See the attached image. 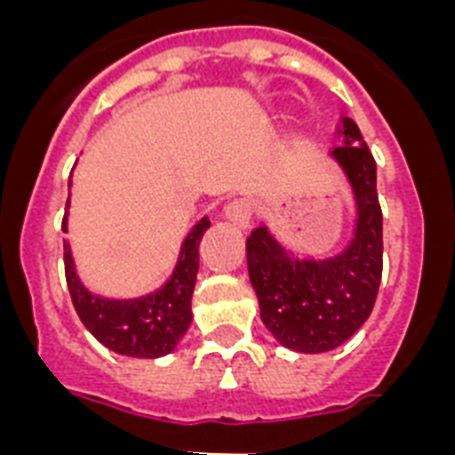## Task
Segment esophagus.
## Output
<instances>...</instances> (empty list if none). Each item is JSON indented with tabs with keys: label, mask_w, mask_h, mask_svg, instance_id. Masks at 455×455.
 Segmentation results:
<instances>
[{
	"label": "esophagus",
	"mask_w": 455,
	"mask_h": 455,
	"mask_svg": "<svg viewBox=\"0 0 455 455\" xmlns=\"http://www.w3.org/2000/svg\"><path fill=\"white\" fill-rule=\"evenodd\" d=\"M225 219L246 230V228H251L252 220V203L248 198L232 200V203L225 207Z\"/></svg>",
	"instance_id": "34e87169"
}]
</instances>
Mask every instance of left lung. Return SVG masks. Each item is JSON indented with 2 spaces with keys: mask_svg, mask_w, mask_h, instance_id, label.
I'll list each match as a JSON object with an SVG mask.
<instances>
[{
  "mask_svg": "<svg viewBox=\"0 0 455 455\" xmlns=\"http://www.w3.org/2000/svg\"><path fill=\"white\" fill-rule=\"evenodd\" d=\"M331 156L353 191L355 220L344 251L299 257L259 225L246 239L248 275L259 316L284 348L325 353L351 339L371 315L383 273V214L376 193V162L357 124L341 120Z\"/></svg>",
  "mask_w": 455,
  "mask_h": 455,
  "instance_id": "8db88e82",
  "label": "left lung"
}]
</instances>
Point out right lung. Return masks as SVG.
<instances>
[{
	"mask_svg": "<svg viewBox=\"0 0 455 455\" xmlns=\"http://www.w3.org/2000/svg\"><path fill=\"white\" fill-rule=\"evenodd\" d=\"M72 187V182H68ZM70 204V196H68ZM209 219L203 216L184 236L178 262L159 289L134 299H107L92 293L79 280L70 243L63 241L66 251V280L72 305L79 319L100 344L108 351L127 357H162L175 351L188 325H191V296L198 275V246ZM63 232H68V214L63 219Z\"/></svg>",
	"mask_w": 455,
	"mask_h": 455,
	"instance_id": "right-lung-1",
	"label": "right lung"
}]
</instances>
